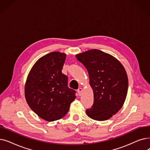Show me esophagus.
I'll use <instances>...</instances> for the list:
<instances>
[{"mask_svg": "<svg viewBox=\"0 0 150 150\" xmlns=\"http://www.w3.org/2000/svg\"><path fill=\"white\" fill-rule=\"evenodd\" d=\"M82 91H83V89H82L81 88H78V89L77 90V92H78V95H79V96H81V92H82Z\"/></svg>", "mask_w": 150, "mask_h": 150, "instance_id": "34e87169", "label": "esophagus"}]
</instances>
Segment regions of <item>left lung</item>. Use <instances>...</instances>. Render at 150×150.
Returning a JSON list of instances; mask_svg holds the SVG:
<instances>
[{"label": "left lung", "mask_w": 150, "mask_h": 150, "mask_svg": "<svg viewBox=\"0 0 150 150\" xmlns=\"http://www.w3.org/2000/svg\"><path fill=\"white\" fill-rule=\"evenodd\" d=\"M87 69L93 92V103L86 111L92 119L103 121L115 115L127 97V72L115 58L100 50L92 49L76 55Z\"/></svg>", "instance_id": "left-lung-1"}]
</instances>
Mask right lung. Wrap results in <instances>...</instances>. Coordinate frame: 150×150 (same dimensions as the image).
<instances>
[{
    "mask_svg": "<svg viewBox=\"0 0 150 150\" xmlns=\"http://www.w3.org/2000/svg\"><path fill=\"white\" fill-rule=\"evenodd\" d=\"M66 54L53 52L39 58L30 71L25 97L30 108L42 119L59 120L69 111L75 91L68 87V78L62 74Z\"/></svg>",
    "mask_w": 150,
    "mask_h": 150,
    "instance_id": "add662e5",
    "label": "right lung"
}]
</instances>
